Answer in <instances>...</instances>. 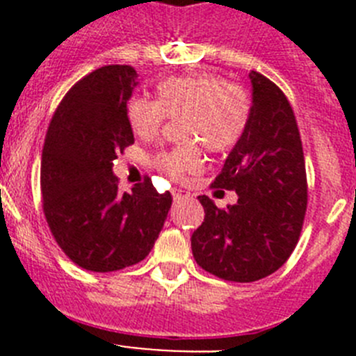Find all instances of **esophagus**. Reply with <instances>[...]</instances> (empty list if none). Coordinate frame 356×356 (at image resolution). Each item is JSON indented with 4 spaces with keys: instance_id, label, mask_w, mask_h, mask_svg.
Wrapping results in <instances>:
<instances>
[{
    "instance_id": "esophagus-1",
    "label": "esophagus",
    "mask_w": 356,
    "mask_h": 356,
    "mask_svg": "<svg viewBox=\"0 0 356 356\" xmlns=\"http://www.w3.org/2000/svg\"><path fill=\"white\" fill-rule=\"evenodd\" d=\"M171 194H172V200H175V201H180V200H185V197H191V193H187V191H181V188H172Z\"/></svg>"
}]
</instances>
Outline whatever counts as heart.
<instances>
[{"label": "heart", "instance_id": "b5f03b06", "mask_svg": "<svg viewBox=\"0 0 356 356\" xmlns=\"http://www.w3.org/2000/svg\"><path fill=\"white\" fill-rule=\"evenodd\" d=\"M156 99L134 96L127 103V121L139 139L160 134L165 118H181V137L187 144L162 151L155 165L184 180L203 168V153L194 140L212 153L235 149L250 130L253 97L246 87L217 74H172L156 81Z\"/></svg>", "mask_w": 356, "mask_h": 356}]
</instances>
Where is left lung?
<instances>
[{
    "mask_svg": "<svg viewBox=\"0 0 356 356\" xmlns=\"http://www.w3.org/2000/svg\"><path fill=\"white\" fill-rule=\"evenodd\" d=\"M250 130L226 159L212 187L235 191L217 209L200 196L205 219L191 237L197 266L217 278L250 284L284 266L300 241L308 185L294 110L278 85L257 71Z\"/></svg>",
    "mask_w": 356,
    "mask_h": 356,
    "instance_id": "obj_1",
    "label": "left lung"
}]
</instances>
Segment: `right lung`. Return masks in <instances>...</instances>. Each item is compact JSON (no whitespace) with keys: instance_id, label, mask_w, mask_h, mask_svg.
I'll return each mask as SVG.
<instances>
[{"instance_id":"add662e5","label":"right lung","mask_w":356,"mask_h":356,"mask_svg":"<svg viewBox=\"0 0 356 356\" xmlns=\"http://www.w3.org/2000/svg\"><path fill=\"white\" fill-rule=\"evenodd\" d=\"M137 83L131 65L96 69L67 90L44 139V216L56 244L87 271H119L146 259L171 209V194L156 193L151 178L121 194L112 172L134 144L127 103Z\"/></svg>"}]
</instances>
